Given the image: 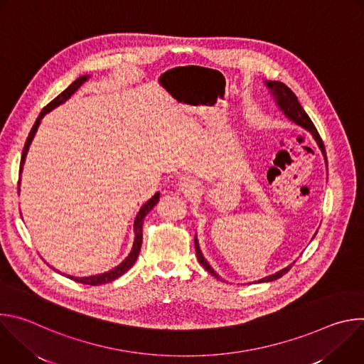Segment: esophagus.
<instances>
[{
	"label": "esophagus",
	"instance_id": "1",
	"mask_svg": "<svg viewBox=\"0 0 364 364\" xmlns=\"http://www.w3.org/2000/svg\"><path fill=\"white\" fill-rule=\"evenodd\" d=\"M178 184H180L181 190H184V191L193 193V191L196 190V183H194V180H191L190 177H181Z\"/></svg>",
	"mask_w": 364,
	"mask_h": 364
}]
</instances>
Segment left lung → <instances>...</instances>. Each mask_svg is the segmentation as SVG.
Listing matches in <instances>:
<instances>
[{
    "label": "left lung",
    "mask_w": 364,
    "mask_h": 364,
    "mask_svg": "<svg viewBox=\"0 0 364 364\" xmlns=\"http://www.w3.org/2000/svg\"><path fill=\"white\" fill-rule=\"evenodd\" d=\"M265 85H267V87L269 89L271 95L274 96V100H275V103H277V107L282 111V114H284L289 121H292L294 124H296V125H299L301 128L306 129L311 135H313V138H314L316 142L318 144V146H320V149H321V152H323V155H324V159H326V148H324L323 139H321L318 131L316 129L313 121L309 119V117L306 115V112H305L304 108L301 107V103L298 102V97L295 96V93H294L287 85H284L282 82H275V80L272 82V80H268V82H265ZM326 161H327V159H326ZM316 235H317V232H316ZM316 235H314V236H316ZM314 236H313V239H314ZM194 246H196L197 259H198V262L203 265V268H204L207 272H209V274H212L215 278L223 281L222 277L210 267V264L207 262V259L203 256V252H201L200 245H198L197 235L194 236ZM294 264H295V262L289 264L288 267L282 268L281 271H278V272H275V274H272V275H268V277H265V278H262V279H259L257 284H261V282H272V281L281 278L282 275H285V274L291 269V267H292Z\"/></svg>",
    "instance_id": "8db88e82"
}]
</instances>
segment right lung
Returning a JSON list of instances; mask_svg holds the SVG:
<instances>
[{
	"label": "right lung",
	"instance_id": "obj_1",
	"mask_svg": "<svg viewBox=\"0 0 364 364\" xmlns=\"http://www.w3.org/2000/svg\"><path fill=\"white\" fill-rule=\"evenodd\" d=\"M89 77H90V75H83V76L77 77L68 89H65L58 97H55L53 100H51V102L48 103V105L40 112L38 118L36 119V122H34V125H33V128H31V131H30V134H28V138H27L26 145H24V149H23L21 164H20V176H21V171H23V167H24V163H26V157H27L28 148H30V145H31V141L34 139V135H36V132H37V129H38V127H40V122H41V119L44 118V115L48 114L50 111H53V109L58 108L59 105H62V103H65ZM20 178H21V177H20ZM18 191H20V181H18ZM159 200H160V191L155 193L146 203L142 204V207L139 209V212H138V215H136V218H135V220H134V235H135V237H134L132 249H131L129 255L124 259V261H122L118 267L112 268V269L108 271V272H103V274H99V275H90V277H72V275H66V274H63V275H66V277L70 278L72 281H76V282H80V284H85V285H103V284L112 282V281H115L117 278L122 277L128 269H131V267L135 264V261L138 259V255H139V250H141V243H142V225H144V219H145V216L151 212L152 207L159 203ZM53 269H55V268H53ZM55 271H56V269H55Z\"/></svg>",
	"mask_w": 364,
	"mask_h": 364
}]
</instances>
